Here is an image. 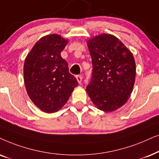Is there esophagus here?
<instances>
[{
  "label": "esophagus",
  "instance_id": "esophagus-1",
  "mask_svg": "<svg viewBox=\"0 0 159 159\" xmlns=\"http://www.w3.org/2000/svg\"><path fill=\"white\" fill-rule=\"evenodd\" d=\"M76 79H77V81H78V83L81 84V81H82V76L81 75H76Z\"/></svg>",
  "mask_w": 159,
  "mask_h": 159
}]
</instances>
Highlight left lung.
I'll return each mask as SVG.
<instances>
[{"label": "left lung", "instance_id": "left-lung-1", "mask_svg": "<svg viewBox=\"0 0 159 159\" xmlns=\"http://www.w3.org/2000/svg\"><path fill=\"white\" fill-rule=\"evenodd\" d=\"M92 75L86 92L97 108L116 111L131 96L136 75L132 53L111 34H101L87 41Z\"/></svg>", "mask_w": 159, "mask_h": 159}]
</instances>
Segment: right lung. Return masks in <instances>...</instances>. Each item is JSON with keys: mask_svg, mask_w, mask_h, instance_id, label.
Returning <instances> with one entry per match:
<instances>
[{"mask_svg": "<svg viewBox=\"0 0 159 159\" xmlns=\"http://www.w3.org/2000/svg\"><path fill=\"white\" fill-rule=\"evenodd\" d=\"M67 42L57 34L46 35L36 42L25 58L24 81L27 94L45 113L62 108L78 85L60 55Z\"/></svg>", "mask_w": 159, "mask_h": 159, "instance_id": "add662e5", "label": "right lung"}]
</instances>
